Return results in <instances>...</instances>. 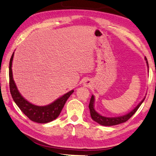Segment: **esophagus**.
I'll return each instance as SVG.
<instances>
[{
    "label": "esophagus",
    "instance_id": "obj_1",
    "mask_svg": "<svg viewBox=\"0 0 156 156\" xmlns=\"http://www.w3.org/2000/svg\"><path fill=\"white\" fill-rule=\"evenodd\" d=\"M88 84H89L88 83L86 82V83H85V84H84V85H85V86H88Z\"/></svg>",
    "mask_w": 156,
    "mask_h": 156
}]
</instances>
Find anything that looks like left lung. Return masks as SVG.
Segmentation results:
<instances>
[{
  "mask_svg": "<svg viewBox=\"0 0 156 156\" xmlns=\"http://www.w3.org/2000/svg\"><path fill=\"white\" fill-rule=\"evenodd\" d=\"M145 60L147 61L148 68H149V65H148V61L147 58L145 57ZM145 99V98L142 99V101L137 105L136 108H135L132 111L130 112L129 113L123 116L120 117H104L99 115V113H97L94 109V101H95V98H94V96L92 95L90 104H89V109H90V116L91 118L93 119L94 121L98 122V124L103 125V126H113V125H117L121 123H124V122H126L127 120L131 118V117L133 115L136 113V112L137 111V109L139 108L140 105L142 104V102L144 101Z\"/></svg>",
  "mask_w": 156,
  "mask_h": 156,
  "instance_id": "1",
  "label": "left lung"
}]
</instances>
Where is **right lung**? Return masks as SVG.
I'll return each mask as SVG.
<instances>
[{
	"label": "right lung",
	"mask_w": 156,
	"mask_h": 156,
	"mask_svg": "<svg viewBox=\"0 0 156 156\" xmlns=\"http://www.w3.org/2000/svg\"><path fill=\"white\" fill-rule=\"evenodd\" d=\"M14 53L12 54L9 61V90L12 98L15 103L19 106L23 113L26 115L30 120L37 122V123H48L55 119L59 115L61 111L64 106L66 101L69 98L74 90H70L64 95L61 97L57 100L52 102L49 105L44 106H36L30 103L25 99L18 90L16 84L13 80L12 70V60H13Z\"/></svg>",
	"instance_id": "1"
}]
</instances>
